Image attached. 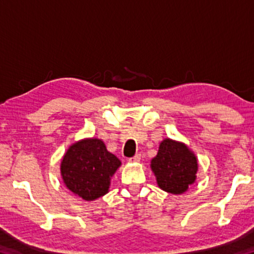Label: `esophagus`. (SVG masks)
Segmentation results:
<instances>
[{"label": "esophagus", "instance_id": "obj_1", "mask_svg": "<svg viewBox=\"0 0 254 254\" xmlns=\"http://www.w3.org/2000/svg\"><path fill=\"white\" fill-rule=\"evenodd\" d=\"M140 159H141V154L140 153H136L134 157L131 158V159H128V161H130V162H139Z\"/></svg>", "mask_w": 254, "mask_h": 254}]
</instances>
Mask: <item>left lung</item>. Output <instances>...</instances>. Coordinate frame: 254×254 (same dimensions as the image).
<instances>
[{
    "label": "left lung",
    "mask_w": 254,
    "mask_h": 254,
    "mask_svg": "<svg viewBox=\"0 0 254 254\" xmlns=\"http://www.w3.org/2000/svg\"><path fill=\"white\" fill-rule=\"evenodd\" d=\"M158 187L169 194L182 195L196 182L198 160L186 144L169 137L159 144L157 156L150 161Z\"/></svg>",
    "instance_id": "8db88e82"
}]
</instances>
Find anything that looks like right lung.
Masks as SVG:
<instances>
[{
    "label": "right lung",
    "mask_w": 254,
    "mask_h": 254,
    "mask_svg": "<svg viewBox=\"0 0 254 254\" xmlns=\"http://www.w3.org/2000/svg\"><path fill=\"white\" fill-rule=\"evenodd\" d=\"M121 165L101 139L85 137L67 149L60 162V175L72 194L92 201L109 192L111 178Z\"/></svg>",
    "instance_id": "obj_1"
}]
</instances>
